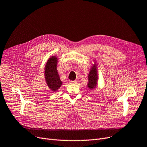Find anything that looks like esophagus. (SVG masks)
Returning a JSON list of instances; mask_svg holds the SVG:
<instances>
[{
	"label": "esophagus",
	"mask_w": 147,
	"mask_h": 147,
	"mask_svg": "<svg viewBox=\"0 0 147 147\" xmlns=\"http://www.w3.org/2000/svg\"><path fill=\"white\" fill-rule=\"evenodd\" d=\"M70 83H72V84H75V83H77V81H76V80L70 81Z\"/></svg>",
	"instance_id": "34e87169"
}]
</instances>
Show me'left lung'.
Returning <instances> with one entry per match:
<instances>
[{
  "label": "left lung",
  "instance_id": "obj_1",
  "mask_svg": "<svg viewBox=\"0 0 147 147\" xmlns=\"http://www.w3.org/2000/svg\"><path fill=\"white\" fill-rule=\"evenodd\" d=\"M97 72L96 70V66L94 65L90 70V74H88V87L92 90L95 88L97 85Z\"/></svg>",
  "mask_w": 147,
  "mask_h": 147
}]
</instances>
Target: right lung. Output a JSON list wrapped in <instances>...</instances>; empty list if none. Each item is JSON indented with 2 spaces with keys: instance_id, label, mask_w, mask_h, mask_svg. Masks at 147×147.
Segmentation results:
<instances>
[{
  "instance_id": "obj_1",
  "label": "right lung",
  "mask_w": 147,
  "mask_h": 147,
  "mask_svg": "<svg viewBox=\"0 0 147 147\" xmlns=\"http://www.w3.org/2000/svg\"><path fill=\"white\" fill-rule=\"evenodd\" d=\"M57 57L53 56L48 60L45 67V80L53 91H57L63 84L57 71Z\"/></svg>"
}]
</instances>
